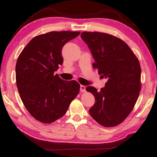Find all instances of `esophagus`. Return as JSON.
Returning <instances> with one entry per match:
<instances>
[{"label": "esophagus", "instance_id": "34e87169", "mask_svg": "<svg viewBox=\"0 0 157 157\" xmlns=\"http://www.w3.org/2000/svg\"><path fill=\"white\" fill-rule=\"evenodd\" d=\"M86 91V86H84V85H81L80 86V92L84 93Z\"/></svg>", "mask_w": 157, "mask_h": 157}]
</instances>
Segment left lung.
<instances>
[{
	"label": "left lung",
	"mask_w": 157,
	"mask_h": 157,
	"mask_svg": "<svg viewBox=\"0 0 157 157\" xmlns=\"http://www.w3.org/2000/svg\"><path fill=\"white\" fill-rule=\"evenodd\" d=\"M81 38L95 60L94 67L107 79L100 91L94 86L86 87L96 101L89 109L90 115L104 127L118 125L128 116L139 98L141 87L139 59L127 44L111 34L83 32Z\"/></svg>",
	"instance_id": "left-lung-1"
}]
</instances>
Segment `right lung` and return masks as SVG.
Returning a JSON list of instances; mask_svg holds the SVG:
<instances>
[{"mask_svg": "<svg viewBox=\"0 0 157 157\" xmlns=\"http://www.w3.org/2000/svg\"><path fill=\"white\" fill-rule=\"evenodd\" d=\"M79 32H50L32 39L16 65V80L21 99L36 120L51 123L66 113L79 91L75 80L65 81L55 71L63 63L62 50Z\"/></svg>", "mask_w": 157, "mask_h": 157, "instance_id": "right-lung-1", "label": "right lung"}]
</instances>
